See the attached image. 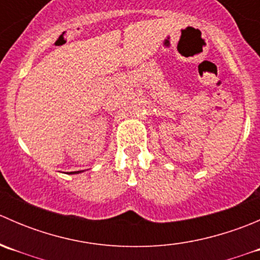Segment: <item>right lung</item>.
Returning a JSON list of instances; mask_svg holds the SVG:
<instances>
[{
    "label": "right lung",
    "instance_id": "right-lung-1",
    "mask_svg": "<svg viewBox=\"0 0 260 260\" xmlns=\"http://www.w3.org/2000/svg\"><path fill=\"white\" fill-rule=\"evenodd\" d=\"M80 171H74V172H70V174H79Z\"/></svg>",
    "mask_w": 260,
    "mask_h": 260
}]
</instances>
